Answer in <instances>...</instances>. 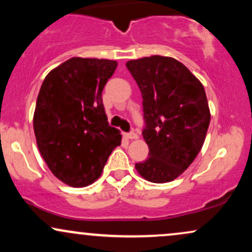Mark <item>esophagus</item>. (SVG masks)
Segmentation results:
<instances>
[{"instance_id":"obj_1","label":"esophagus","mask_w":252,"mask_h":252,"mask_svg":"<svg viewBox=\"0 0 252 252\" xmlns=\"http://www.w3.org/2000/svg\"><path fill=\"white\" fill-rule=\"evenodd\" d=\"M124 137L129 138V140H137L138 135L136 134V132H126V134H124Z\"/></svg>"}]
</instances>
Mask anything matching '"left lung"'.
Returning a JSON list of instances; mask_svg holds the SVG:
<instances>
[{"label": "left lung", "mask_w": 252, "mask_h": 252, "mask_svg": "<svg viewBox=\"0 0 252 252\" xmlns=\"http://www.w3.org/2000/svg\"><path fill=\"white\" fill-rule=\"evenodd\" d=\"M126 67L143 98V138L149 158L135 164L155 184L175 180L194 161L205 142L211 112L200 80L174 58L129 60Z\"/></svg>", "instance_id": "1"}]
</instances>
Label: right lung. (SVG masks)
Returning <instances> with one entry per match:
<instances>
[{
    "mask_svg": "<svg viewBox=\"0 0 252 252\" xmlns=\"http://www.w3.org/2000/svg\"><path fill=\"white\" fill-rule=\"evenodd\" d=\"M116 67V60L71 58L46 76L37 94V148L54 176L68 186L96 181L121 144L122 136L109 126L102 99Z\"/></svg>",
    "mask_w": 252,
    "mask_h": 252,
    "instance_id": "1",
    "label": "right lung"
}]
</instances>
